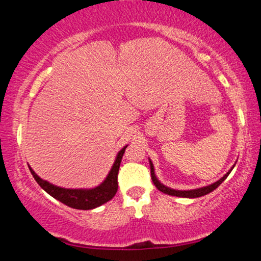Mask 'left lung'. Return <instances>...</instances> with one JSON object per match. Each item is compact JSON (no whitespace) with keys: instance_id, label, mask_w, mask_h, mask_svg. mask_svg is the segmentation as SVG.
<instances>
[{"instance_id":"left-lung-1","label":"left lung","mask_w":261,"mask_h":261,"mask_svg":"<svg viewBox=\"0 0 261 261\" xmlns=\"http://www.w3.org/2000/svg\"><path fill=\"white\" fill-rule=\"evenodd\" d=\"M149 166H151L152 181H153L155 188H157L160 191H162V193L168 194V195H172V196H179V197H200V196L206 195V194L211 193V191H214L215 189L220 187V185L222 184V181L227 178V176H228V174L230 173V170H229V172L227 173V174H224V176H222L220 180L214 182V184L208 185V187H203V188H200V189H194V190H174V189L164 187L163 184H161V182L158 181V179L155 178V175H154V168H153V164H152L151 161H149Z\"/></svg>"}]
</instances>
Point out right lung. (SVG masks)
Returning <instances> with one entry per match:
<instances>
[{"mask_svg": "<svg viewBox=\"0 0 261 261\" xmlns=\"http://www.w3.org/2000/svg\"><path fill=\"white\" fill-rule=\"evenodd\" d=\"M127 146L119 152L116 155V160L114 162V166L112 170L108 174L107 179L104 180L99 187L94 189H64L55 187V185L50 184L49 181L43 180L41 178L35 174V172L31 167V173L34 176V179L40 185L41 188L46 191L49 195L55 197L60 202L65 203V205L70 206L72 208L77 210H92L98 207V206L103 205L112 200L115 196L116 191H118V173L120 168V162L122 155L125 153V149Z\"/></svg>", "mask_w": 261, "mask_h": 261, "instance_id": "add662e5", "label": "right lung"}]
</instances>
